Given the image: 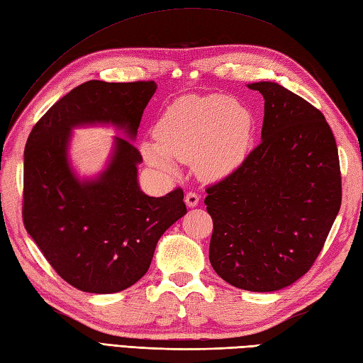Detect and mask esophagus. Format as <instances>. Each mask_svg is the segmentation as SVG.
<instances>
[{
	"mask_svg": "<svg viewBox=\"0 0 363 363\" xmlns=\"http://www.w3.org/2000/svg\"><path fill=\"white\" fill-rule=\"evenodd\" d=\"M199 200H200V197H199V194H196V192H188L186 194V197H184V201H186V205L189 206V208H194V206H197L199 205Z\"/></svg>",
	"mask_w": 363,
	"mask_h": 363,
	"instance_id": "esophagus-1",
	"label": "esophagus"
}]
</instances>
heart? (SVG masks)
Listing matches in <instances>:
<instances>
[{"label": "heart", "mask_w": 363, "mask_h": 363, "mask_svg": "<svg viewBox=\"0 0 363 363\" xmlns=\"http://www.w3.org/2000/svg\"><path fill=\"white\" fill-rule=\"evenodd\" d=\"M254 115L226 95H186L167 108L154 129L155 145L145 143L143 154L158 169L172 174L174 160L192 163L206 180L235 171L248 155Z\"/></svg>", "instance_id": "1"}]
</instances>
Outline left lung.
I'll use <instances>...</instances> for the list:
<instances>
[{
  "mask_svg": "<svg viewBox=\"0 0 363 363\" xmlns=\"http://www.w3.org/2000/svg\"><path fill=\"white\" fill-rule=\"evenodd\" d=\"M248 87L264 99L262 141L206 188L209 262L233 286L269 293L311 269L340 209L342 177L319 109L277 83Z\"/></svg>",
  "mask_w": 363,
  "mask_h": 363,
  "instance_id": "left-lung-1",
  "label": "left lung"
}]
</instances>
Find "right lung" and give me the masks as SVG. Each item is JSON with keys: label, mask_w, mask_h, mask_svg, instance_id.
I'll return each mask as SVG.
<instances>
[{"label": "right lung", "mask_w": 363, "mask_h": 363, "mask_svg": "<svg viewBox=\"0 0 363 363\" xmlns=\"http://www.w3.org/2000/svg\"><path fill=\"white\" fill-rule=\"evenodd\" d=\"M157 89L154 82L91 79L43 115L24 149L23 222L52 268L84 293L111 294L149 269L158 238L186 214L183 189L164 197L140 191L141 154L117 137L115 154L96 180L79 182L67 163L70 129L111 123L134 138Z\"/></svg>", "instance_id": "add662e5"}]
</instances>
